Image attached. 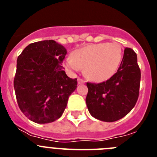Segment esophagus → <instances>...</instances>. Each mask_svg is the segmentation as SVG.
I'll list each match as a JSON object with an SVG mask.
<instances>
[{
	"instance_id": "obj_1",
	"label": "esophagus",
	"mask_w": 157,
	"mask_h": 157,
	"mask_svg": "<svg viewBox=\"0 0 157 157\" xmlns=\"http://www.w3.org/2000/svg\"><path fill=\"white\" fill-rule=\"evenodd\" d=\"M78 84H82V83H85V80L82 79V78H78Z\"/></svg>"
}]
</instances>
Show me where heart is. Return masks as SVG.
Masks as SVG:
<instances>
[{
  "label": "heart",
  "instance_id": "1",
  "mask_svg": "<svg viewBox=\"0 0 157 157\" xmlns=\"http://www.w3.org/2000/svg\"><path fill=\"white\" fill-rule=\"evenodd\" d=\"M123 59V48L117 42L98 43L75 51L65 59L64 66L71 71L85 68L87 78L104 82L114 75Z\"/></svg>",
  "mask_w": 157,
  "mask_h": 157
}]
</instances>
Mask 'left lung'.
Segmentation results:
<instances>
[{
    "mask_svg": "<svg viewBox=\"0 0 157 157\" xmlns=\"http://www.w3.org/2000/svg\"><path fill=\"white\" fill-rule=\"evenodd\" d=\"M141 70L137 54L126 48L117 72L101 83L87 82L86 102L93 117L104 122H115L127 115L139 96Z\"/></svg>",
    "mask_w": 157,
    "mask_h": 157,
    "instance_id": "left-lung-1",
    "label": "left lung"
}]
</instances>
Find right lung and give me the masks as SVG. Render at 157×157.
<instances>
[{
  "label": "right lung",
  "mask_w": 157,
  "mask_h": 157,
  "mask_svg": "<svg viewBox=\"0 0 157 157\" xmlns=\"http://www.w3.org/2000/svg\"><path fill=\"white\" fill-rule=\"evenodd\" d=\"M66 48L53 40L31 43L18 56L14 89L21 112L37 123L61 117L77 78L67 75L62 65Z\"/></svg>",
  "instance_id": "obj_1"
}]
</instances>
